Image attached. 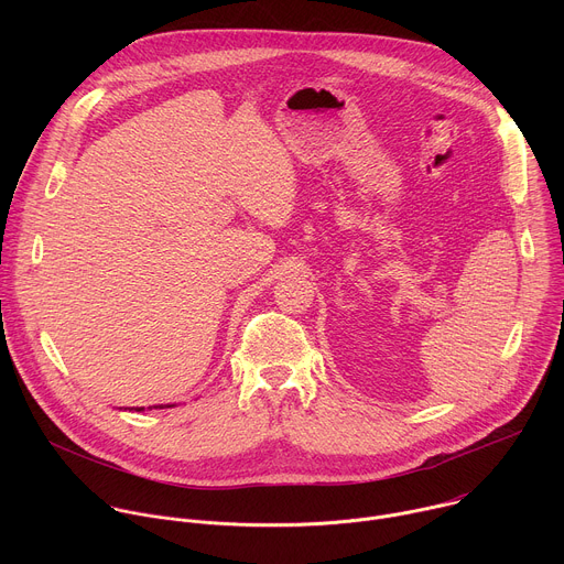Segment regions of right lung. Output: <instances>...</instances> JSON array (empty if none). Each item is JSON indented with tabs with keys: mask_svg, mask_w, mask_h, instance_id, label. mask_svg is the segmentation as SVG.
Returning <instances> with one entry per match:
<instances>
[{
	"mask_svg": "<svg viewBox=\"0 0 564 564\" xmlns=\"http://www.w3.org/2000/svg\"><path fill=\"white\" fill-rule=\"evenodd\" d=\"M153 409H155V406H153ZM158 409H163V404H160V406H158ZM165 409H170V406H165ZM131 411H133V409H131ZM135 411H138V413H140V411H144V409H142V406H140V409H135Z\"/></svg>",
	"mask_w": 564,
	"mask_h": 564,
	"instance_id": "1",
	"label": "right lung"
}]
</instances>
